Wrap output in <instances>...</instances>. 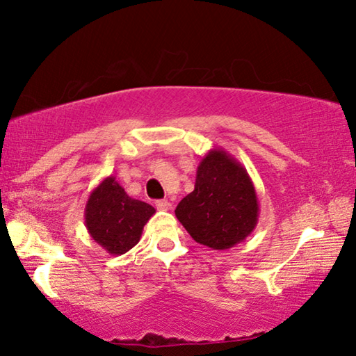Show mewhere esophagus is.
<instances>
[{
  "label": "esophagus",
  "mask_w": 356,
  "mask_h": 356,
  "mask_svg": "<svg viewBox=\"0 0 356 356\" xmlns=\"http://www.w3.org/2000/svg\"><path fill=\"white\" fill-rule=\"evenodd\" d=\"M155 207L159 210H163V212H166V210L171 209V202L166 201V200H160V201L155 202Z\"/></svg>",
  "instance_id": "esophagus-1"
}]
</instances>
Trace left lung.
Instances as JSON below:
<instances>
[{
    "label": "left lung",
    "instance_id": "1",
    "mask_svg": "<svg viewBox=\"0 0 356 356\" xmlns=\"http://www.w3.org/2000/svg\"><path fill=\"white\" fill-rule=\"evenodd\" d=\"M177 220L191 238L212 250H229L257 226L254 184L240 161L213 147L197 165L195 190L176 207Z\"/></svg>",
    "mask_w": 356,
    "mask_h": 356
}]
</instances>
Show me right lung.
<instances>
[{
	"mask_svg": "<svg viewBox=\"0 0 356 356\" xmlns=\"http://www.w3.org/2000/svg\"><path fill=\"white\" fill-rule=\"evenodd\" d=\"M154 213L152 206L130 197L116 177L108 176L88 197L84 226L95 243L120 256L140 242L144 225Z\"/></svg>",
	"mask_w": 356,
	"mask_h": 356,
	"instance_id": "obj_1",
	"label": "right lung"
}]
</instances>
